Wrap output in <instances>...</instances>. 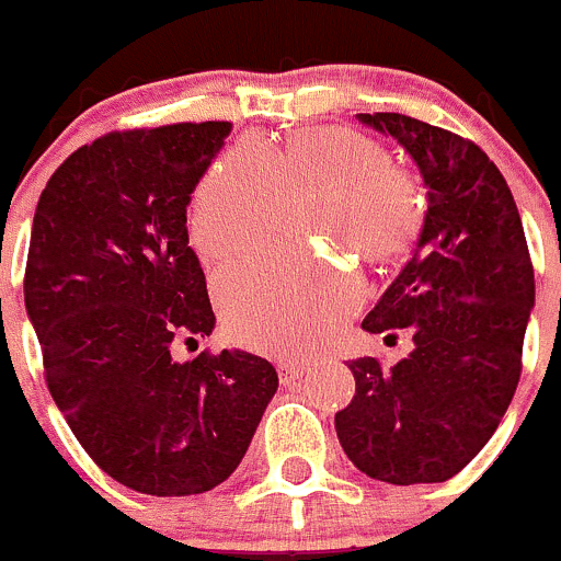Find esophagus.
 <instances>
[{
	"mask_svg": "<svg viewBox=\"0 0 561 561\" xmlns=\"http://www.w3.org/2000/svg\"><path fill=\"white\" fill-rule=\"evenodd\" d=\"M278 374L283 385H291V381H297L305 374V363H299V359H280Z\"/></svg>",
	"mask_w": 561,
	"mask_h": 561,
	"instance_id": "esophagus-1",
	"label": "esophagus"
}]
</instances>
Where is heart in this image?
I'll return each mask as SVG.
<instances>
[{
  "label": "heart",
  "instance_id": "obj_1",
  "mask_svg": "<svg viewBox=\"0 0 561 561\" xmlns=\"http://www.w3.org/2000/svg\"><path fill=\"white\" fill-rule=\"evenodd\" d=\"M313 196L310 226L370 262L401 256L423 226V191L376 138L348 127L299 130L286 144L240 141L215 160L191 204V237L207 259H231L267 240L288 202ZM234 341L270 354L324 343L363 305L357 270L319 256L248 262L215 283Z\"/></svg>",
  "mask_w": 561,
  "mask_h": 561
}]
</instances>
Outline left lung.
Wrapping results in <instances>:
<instances>
[{"mask_svg":"<svg viewBox=\"0 0 561 561\" xmlns=\"http://www.w3.org/2000/svg\"><path fill=\"white\" fill-rule=\"evenodd\" d=\"M403 144L428 187L417 248L363 319L409 330L392 368L348 363L357 396L335 414L343 453L392 485L445 482L485 447L520 379L535 270L502 171L469 138L403 114H359Z\"/></svg>","mask_w":561,"mask_h":561,"instance_id":"obj_1","label":"left lung"}]
</instances>
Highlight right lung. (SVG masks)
<instances>
[{"mask_svg":"<svg viewBox=\"0 0 561 561\" xmlns=\"http://www.w3.org/2000/svg\"><path fill=\"white\" fill-rule=\"evenodd\" d=\"M231 122L94 138L35 209L24 302L54 403L90 458L138 493L213 491L245 456L278 374L248 352L180 363L215 327L187 204Z\"/></svg>","mask_w":561,"mask_h":561,"instance_id":"1","label":"right lung"}]
</instances>
